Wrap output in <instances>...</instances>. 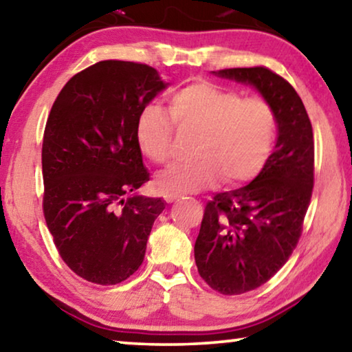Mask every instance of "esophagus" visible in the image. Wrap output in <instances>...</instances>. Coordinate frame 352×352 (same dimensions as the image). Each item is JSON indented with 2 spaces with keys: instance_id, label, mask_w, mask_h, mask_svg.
Instances as JSON below:
<instances>
[{
  "instance_id": "34e87169",
  "label": "esophagus",
  "mask_w": 352,
  "mask_h": 352,
  "mask_svg": "<svg viewBox=\"0 0 352 352\" xmlns=\"http://www.w3.org/2000/svg\"><path fill=\"white\" fill-rule=\"evenodd\" d=\"M177 198H179V197H177V195H171V193H165V195H164V199H165L166 203H173V201H176Z\"/></svg>"
}]
</instances>
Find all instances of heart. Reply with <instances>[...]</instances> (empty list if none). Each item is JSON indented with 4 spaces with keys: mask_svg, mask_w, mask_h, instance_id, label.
<instances>
[{
    "mask_svg": "<svg viewBox=\"0 0 352 352\" xmlns=\"http://www.w3.org/2000/svg\"><path fill=\"white\" fill-rule=\"evenodd\" d=\"M170 113L148 105L135 124L140 151L155 164H164L171 155L173 120L199 132L193 153L197 160L173 165L157 177L164 193H197L215 187L221 177L228 184L250 181L272 151L275 115L261 99H244L236 91L198 82L170 97Z\"/></svg>",
    "mask_w": 352,
    "mask_h": 352,
    "instance_id": "b5f03b06",
    "label": "heart"
}]
</instances>
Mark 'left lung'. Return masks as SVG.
I'll return each mask as SVG.
<instances>
[{"mask_svg": "<svg viewBox=\"0 0 352 352\" xmlns=\"http://www.w3.org/2000/svg\"><path fill=\"white\" fill-rule=\"evenodd\" d=\"M212 74L255 88L274 110L278 131L274 153L255 179L206 204L195 242L201 278L234 296L266 283L296 248L311 198L315 143L299 94L280 75L266 67Z\"/></svg>", "mask_w": 352, "mask_h": 352, "instance_id": "8db88e82", "label": "left lung"}]
</instances>
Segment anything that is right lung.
Returning a JSON list of instances; mask_svg holds the SVG:
<instances>
[{"label":"right lung","mask_w":352,"mask_h":352,"mask_svg":"<svg viewBox=\"0 0 352 352\" xmlns=\"http://www.w3.org/2000/svg\"><path fill=\"white\" fill-rule=\"evenodd\" d=\"M168 85L154 67L108 59L74 75L48 115L45 221L63 261L91 283L131 277L165 209L162 198L135 193L149 181L135 124Z\"/></svg>","instance_id":"1"}]
</instances>
